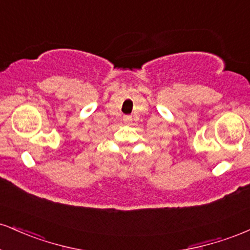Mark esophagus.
Here are the masks:
<instances>
[{"label": "esophagus", "instance_id": "1", "mask_svg": "<svg viewBox=\"0 0 250 250\" xmlns=\"http://www.w3.org/2000/svg\"><path fill=\"white\" fill-rule=\"evenodd\" d=\"M123 120H125V122H129V121H131V117L130 116H125V117H123Z\"/></svg>", "mask_w": 250, "mask_h": 250}]
</instances>
